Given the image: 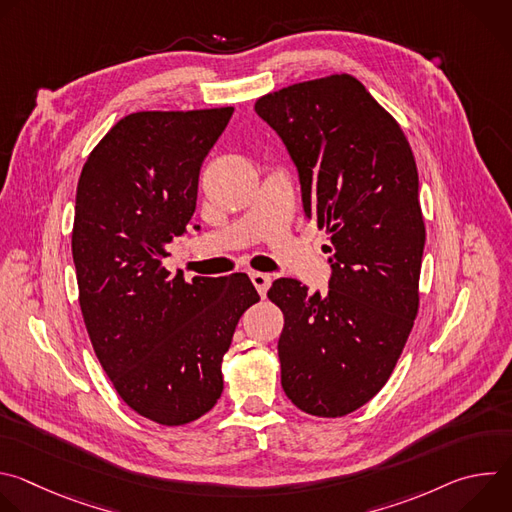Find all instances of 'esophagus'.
I'll use <instances>...</instances> for the list:
<instances>
[{
	"label": "esophagus",
	"mask_w": 512,
	"mask_h": 512,
	"mask_svg": "<svg viewBox=\"0 0 512 512\" xmlns=\"http://www.w3.org/2000/svg\"><path fill=\"white\" fill-rule=\"evenodd\" d=\"M249 275H251L253 285H255L257 291H259V296L265 298V296H267V289H269V285H271V275H269V273H261V271H251Z\"/></svg>",
	"instance_id": "34e87169"
}]
</instances>
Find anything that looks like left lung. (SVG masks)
<instances>
[{
  "instance_id": "obj_1",
  "label": "left lung",
  "mask_w": 512,
  "mask_h": 512,
  "mask_svg": "<svg viewBox=\"0 0 512 512\" xmlns=\"http://www.w3.org/2000/svg\"><path fill=\"white\" fill-rule=\"evenodd\" d=\"M257 115L298 166L308 218L332 253L328 294L281 277V387L298 409L342 417L389 381L419 310L425 225L411 145L360 81L330 75L267 93Z\"/></svg>"
}]
</instances>
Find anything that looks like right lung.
I'll return each mask as SVG.
<instances>
[{"instance_id":"obj_1","label":"right lung","mask_w":512,"mask_h":512,"mask_svg":"<svg viewBox=\"0 0 512 512\" xmlns=\"http://www.w3.org/2000/svg\"><path fill=\"white\" fill-rule=\"evenodd\" d=\"M231 115L131 113L95 145L77 186L72 259L91 344L119 397L160 425L190 423L221 399L223 356L259 302L247 273L186 281L162 267Z\"/></svg>"}]
</instances>
